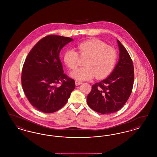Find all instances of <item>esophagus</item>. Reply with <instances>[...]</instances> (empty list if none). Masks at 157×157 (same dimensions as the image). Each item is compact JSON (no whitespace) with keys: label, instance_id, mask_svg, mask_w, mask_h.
<instances>
[{"label":"esophagus","instance_id":"34e87169","mask_svg":"<svg viewBox=\"0 0 157 157\" xmlns=\"http://www.w3.org/2000/svg\"><path fill=\"white\" fill-rule=\"evenodd\" d=\"M82 81H75V85L76 86H78V85L82 84Z\"/></svg>","mask_w":157,"mask_h":157}]
</instances>
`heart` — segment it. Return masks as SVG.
Returning <instances> with one entry per match:
<instances>
[{
    "instance_id": "b5f03b06",
    "label": "heart",
    "mask_w": 157,
    "mask_h": 157,
    "mask_svg": "<svg viewBox=\"0 0 157 157\" xmlns=\"http://www.w3.org/2000/svg\"><path fill=\"white\" fill-rule=\"evenodd\" d=\"M81 54L88 56L84 62L85 67H79L71 74L76 80H89L96 76L98 79L109 75L115 65L117 55L115 50L98 39L83 41L78 45ZM65 64L72 69L78 66V53L70 48L64 53Z\"/></svg>"
}]
</instances>
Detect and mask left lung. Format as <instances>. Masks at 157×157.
Segmentation results:
<instances>
[{
    "label": "left lung",
    "instance_id": "left-lung-1",
    "mask_svg": "<svg viewBox=\"0 0 157 157\" xmlns=\"http://www.w3.org/2000/svg\"><path fill=\"white\" fill-rule=\"evenodd\" d=\"M119 60L111 74L106 79L92 85L86 100L96 112L108 114L119 111L129 97L134 84L132 60L127 49L117 40Z\"/></svg>",
    "mask_w": 157,
    "mask_h": 157
}]
</instances>
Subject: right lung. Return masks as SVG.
Instances as JSON below:
<instances>
[{"instance_id":"right-lung-1","label":"right lung","mask_w":157,"mask_h":157,"mask_svg":"<svg viewBox=\"0 0 157 157\" xmlns=\"http://www.w3.org/2000/svg\"><path fill=\"white\" fill-rule=\"evenodd\" d=\"M73 40L69 37L47 36L33 46L25 61L23 90L30 104L41 112L59 110L75 89V81L63 73L59 59L60 50Z\"/></svg>"}]
</instances>
